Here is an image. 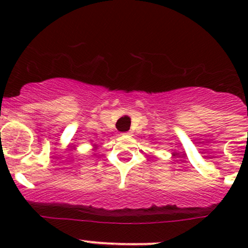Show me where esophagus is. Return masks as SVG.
<instances>
[{
    "instance_id": "esophagus-1",
    "label": "esophagus",
    "mask_w": 248,
    "mask_h": 248,
    "mask_svg": "<svg viewBox=\"0 0 248 248\" xmlns=\"http://www.w3.org/2000/svg\"><path fill=\"white\" fill-rule=\"evenodd\" d=\"M124 134H128V135H129V134H130V133H129V132H128V133H124Z\"/></svg>"
}]
</instances>
